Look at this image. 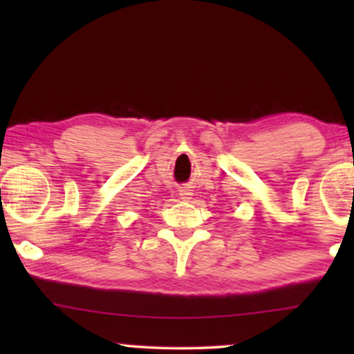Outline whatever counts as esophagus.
<instances>
[{
	"label": "esophagus",
	"mask_w": 354,
	"mask_h": 354,
	"mask_svg": "<svg viewBox=\"0 0 354 354\" xmlns=\"http://www.w3.org/2000/svg\"><path fill=\"white\" fill-rule=\"evenodd\" d=\"M180 196L183 198V200H190L192 192H190V190H187V188H182V190H180Z\"/></svg>",
	"instance_id": "obj_1"
}]
</instances>
